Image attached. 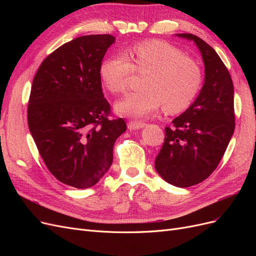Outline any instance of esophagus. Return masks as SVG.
Listing matches in <instances>:
<instances>
[{
  "mask_svg": "<svg viewBox=\"0 0 256 256\" xmlns=\"http://www.w3.org/2000/svg\"><path fill=\"white\" fill-rule=\"evenodd\" d=\"M145 126V124L142 122H136V120H130L128 122V129L129 130H138L141 129Z\"/></svg>",
  "mask_w": 256,
  "mask_h": 256,
  "instance_id": "esophagus-1",
  "label": "esophagus"
}]
</instances>
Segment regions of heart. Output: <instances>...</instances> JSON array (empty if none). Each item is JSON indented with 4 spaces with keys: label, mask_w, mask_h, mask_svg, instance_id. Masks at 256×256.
<instances>
[{
    "label": "heart",
    "mask_w": 256,
    "mask_h": 256,
    "mask_svg": "<svg viewBox=\"0 0 256 256\" xmlns=\"http://www.w3.org/2000/svg\"><path fill=\"white\" fill-rule=\"evenodd\" d=\"M131 63L125 56L104 62L100 76L106 88L122 94L128 88L134 72L147 74L142 88L130 92L115 104L118 114L129 118H147L164 104L171 114L184 111L196 99L202 83V74L194 60L184 56L174 46L161 40L136 44Z\"/></svg>",
    "instance_id": "heart-1"
}]
</instances>
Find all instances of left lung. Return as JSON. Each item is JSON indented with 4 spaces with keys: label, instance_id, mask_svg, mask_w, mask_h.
Returning a JSON list of instances; mask_svg holds the SVG:
<instances>
[{
    "label": "left lung",
    "instance_id": "obj_1",
    "mask_svg": "<svg viewBox=\"0 0 256 256\" xmlns=\"http://www.w3.org/2000/svg\"><path fill=\"white\" fill-rule=\"evenodd\" d=\"M193 40L205 66L198 96L187 110L166 127L164 145L154 168L164 180L187 188L205 180L218 166L235 129L234 86L216 52L193 34H176Z\"/></svg>",
    "mask_w": 256,
    "mask_h": 256
}]
</instances>
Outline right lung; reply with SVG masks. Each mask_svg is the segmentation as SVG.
<instances>
[{"label":"right lung","instance_id":"1","mask_svg":"<svg viewBox=\"0 0 256 256\" xmlns=\"http://www.w3.org/2000/svg\"><path fill=\"white\" fill-rule=\"evenodd\" d=\"M114 42L104 34L64 44L44 60L30 88L28 122L38 152L56 180L78 189L108 172L127 128L122 118H109L102 88V62Z\"/></svg>","mask_w":256,"mask_h":256}]
</instances>
